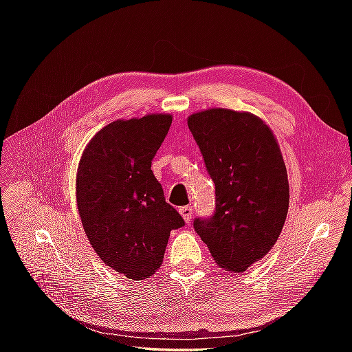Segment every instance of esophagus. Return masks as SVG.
<instances>
[{"label":"esophagus","mask_w":352,"mask_h":352,"mask_svg":"<svg viewBox=\"0 0 352 352\" xmlns=\"http://www.w3.org/2000/svg\"><path fill=\"white\" fill-rule=\"evenodd\" d=\"M180 214H182V218L184 219V222L189 223L190 219H192V214H193V208L190 206L180 207Z\"/></svg>","instance_id":"34e87169"}]
</instances>
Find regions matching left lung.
<instances>
[{
    "instance_id": "obj_1",
    "label": "left lung",
    "mask_w": 352,
    "mask_h": 352,
    "mask_svg": "<svg viewBox=\"0 0 352 352\" xmlns=\"http://www.w3.org/2000/svg\"><path fill=\"white\" fill-rule=\"evenodd\" d=\"M216 186L212 218L193 221L216 265L243 272L278 241L289 210V182L272 130L250 111L208 109L188 118Z\"/></svg>"
}]
</instances>
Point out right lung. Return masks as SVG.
<instances>
[{"label": "right lung", "instance_id": "1", "mask_svg": "<svg viewBox=\"0 0 352 352\" xmlns=\"http://www.w3.org/2000/svg\"><path fill=\"white\" fill-rule=\"evenodd\" d=\"M170 124L168 113L118 119L95 134L78 163L77 207L89 242L134 281L155 274L170 231L184 226L151 170Z\"/></svg>", "mask_w": 352, "mask_h": 352}]
</instances>
